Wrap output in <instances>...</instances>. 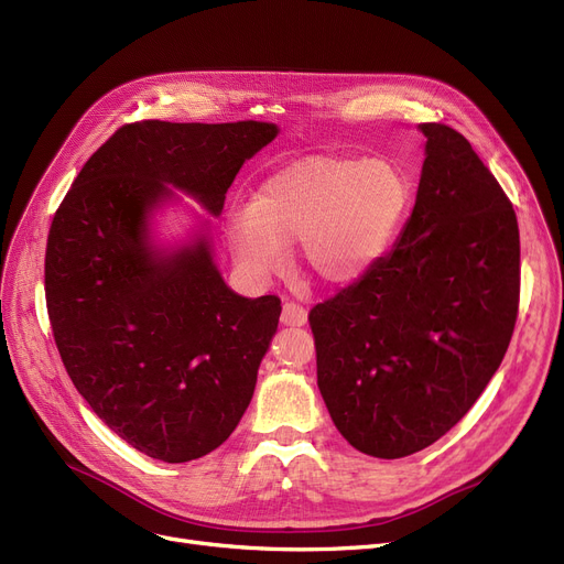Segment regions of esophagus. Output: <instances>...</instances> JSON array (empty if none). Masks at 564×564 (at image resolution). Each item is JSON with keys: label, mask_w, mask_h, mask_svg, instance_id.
<instances>
[{"label": "esophagus", "mask_w": 564, "mask_h": 564, "mask_svg": "<svg viewBox=\"0 0 564 564\" xmlns=\"http://www.w3.org/2000/svg\"><path fill=\"white\" fill-rule=\"evenodd\" d=\"M281 322L285 324V327H304V324L308 322V313L304 306L290 302L281 311Z\"/></svg>", "instance_id": "34e87169"}]
</instances>
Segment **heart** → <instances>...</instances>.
Here are the masks:
<instances>
[{"label": "heart", "instance_id": "1", "mask_svg": "<svg viewBox=\"0 0 564 564\" xmlns=\"http://www.w3.org/2000/svg\"><path fill=\"white\" fill-rule=\"evenodd\" d=\"M413 210V181L389 158L313 155L267 175L249 207L226 219L240 270L270 279L300 245L308 270L327 283L359 281L389 256Z\"/></svg>", "mask_w": 564, "mask_h": 564}]
</instances>
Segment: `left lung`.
I'll return each instance as SVG.
<instances>
[{
  "label": "left lung",
  "mask_w": 564,
  "mask_h": 564,
  "mask_svg": "<svg viewBox=\"0 0 564 564\" xmlns=\"http://www.w3.org/2000/svg\"><path fill=\"white\" fill-rule=\"evenodd\" d=\"M416 205L375 270L317 304V389L349 446L419 453L476 404L519 308V226L496 177L453 128L421 123Z\"/></svg>",
  "instance_id": "obj_1"
}]
</instances>
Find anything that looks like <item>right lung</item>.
I'll return each mask as SVG.
<instances>
[{"instance_id": "right-lung-1", "label": "right lung", "mask_w": 564, "mask_h": 564, "mask_svg": "<svg viewBox=\"0 0 564 564\" xmlns=\"http://www.w3.org/2000/svg\"><path fill=\"white\" fill-rule=\"evenodd\" d=\"M279 126H126L88 158L54 215L45 251L52 334L79 395L139 453L198 459L253 398L281 300L230 290L210 219L164 242L155 217L181 192L219 217L237 171Z\"/></svg>"}]
</instances>
